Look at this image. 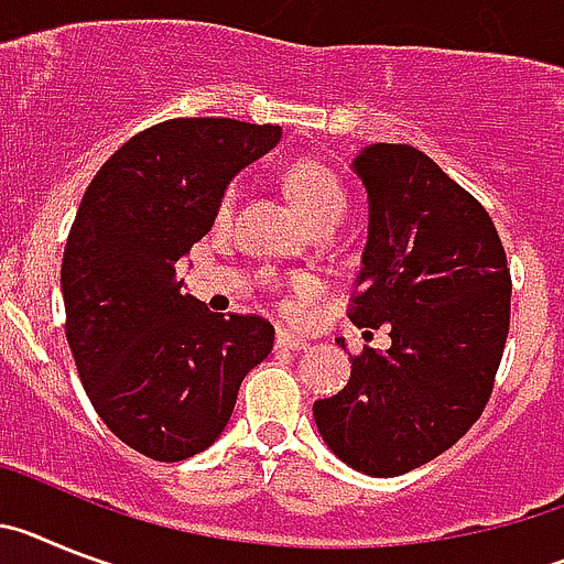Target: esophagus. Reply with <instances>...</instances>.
I'll use <instances>...</instances> for the list:
<instances>
[{
	"mask_svg": "<svg viewBox=\"0 0 564 564\" xmlns=\"http://www.w3.org/2000/svg\"><path fill=\"white\" fill-rule=\"evenodd\" d=\"M275 349H281V351H301V349H306V340H303V337H297V335H289V332H278L275 335Z\"/></svg>",
	"mask_w": 564,
	"mask_h": 564,
	"instance_id": "obj_1",
	"label": "esophagus"
}]
</instances>
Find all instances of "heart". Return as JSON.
Returning a JSON list of instances; mask_svg holds the SVG:
<instances>
[{"label": "heart", "instance_id": "b5f03b06", "mask_svg": "<svg viewBox=\"0 0 564 564\" xmlns=\"http://www.w3.org/2000/svg\"><path fill=\"white\" fill-rule=\"evenodd\" d=\"M283 184H286V193L292 195V200L297 204L306 218H310L312 227L321 232V229H335L343 221V215L349 209V195L343 189L340 178L332 173L329 166L321 164L315 159H301L295 164H289L286 175H283ZM235 209V187H227L218 200V221H227ZM261 283L269 292H283V289H292L295 297L289 301V306L295 310L301 303L310 301L315 295V278L306 275V272H292V275H281L275 269H263Z\"/></svg>", "mask_w": 564, "mask_h": 564}]
</instances>
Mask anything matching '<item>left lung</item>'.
Listing matches in <instances>:
<instances>
[{
	"label": "left lung",
	"instance_id": "left-lung-1",
	"mask_svg": "<svg viewBox=\"0 0 564 564\" xmlns=\"http://www.w3.org/2000/svg\"><path fill=\"white\" fill-rule=\"evenodd\" d=\"M355 170L369 189V241L349 321L364 335L386 326L391 346L349 355V383L317 400L315 423L343 463L398 477L452 448L486 409L511 269L486 207L417 147L371 144Z\"/></svg>",
	"mask_w": 564,
	"mask_h": 564
}]
</instances>
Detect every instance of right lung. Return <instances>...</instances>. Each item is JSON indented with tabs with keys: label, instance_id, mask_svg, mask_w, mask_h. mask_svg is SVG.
Here are the masks:
<instances>
[{
	"label": "right lung",
	"instance_id": "add662e5",
	"mask_svg": "<svg viewBox=\"0 0 564 564\" xmlns=\"http://www.w3.org/2000/svg\"><path fill=\"white\" fill-rule=\"evenodd\" d=\"M278 135L235 119L161 121L82 198L62 258L65 335L96 414L144 457L178 463L213 445L272 351L267 317L209 312L175 267L213 229L229 178Z\"/></svg>",
	"mask_w": 564,
	"mask_h": 564
}]
</instances>
